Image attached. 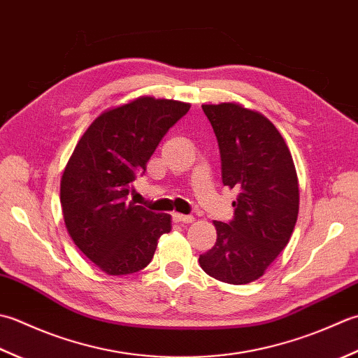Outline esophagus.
Masks as SVG:
<instances>
[{
  "label": "esophagus",
  "mask_w": 358,
  "mask_h": 358,
  "mask_svg": "<svg viewBox=\"0 0 358 358\" xmlns=\"http://www.w3.org/2000/svg\"><path fill=\"white\" fill-rule=\"evenodd\" d=\"M173 221L174 222H179V224H189L194 221L193 216H185V215H180V213H173Z\"/></svg>",
  "instance_id": "1"
}]
</instances>
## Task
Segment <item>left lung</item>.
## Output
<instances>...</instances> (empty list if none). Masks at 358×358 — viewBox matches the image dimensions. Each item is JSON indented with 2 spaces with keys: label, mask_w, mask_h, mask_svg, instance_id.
Listing matches in <instances>:
<instances>
[{
  "label": "left lung",
  "mask_w": 358,
  "mask_h": 358,
  "mask_svg": "<svg viewBox=\"0 0 358 358\" xmlns=\"http://www.w3.org/2000/svg\"><path fill=\"white\" fill-rule=\"evenodd\" d=\"M221 152L222 184L236 189L235 216L215 221L216 243L199 257L202 271L229 284H247L287 245L295 229L300 189L290 151L261 113L238 103L202 105Z\"/></svg>",
  "instance_id": "obj_1"
}]
</instances>
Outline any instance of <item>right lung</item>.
Wrapping results in <instances>:
<instances>
[{
	"instance_id": "obj_1",
	"label": "right lung",
	"mask_w": 358,
	"mask_h": 358,
	"mask_svg": "<svg viewBox=\"0 0 358 358\" xmlns=\"http://www.w3.org/2000/svg\"><path fill=\"white\" fill-rule=\"evenodd\" d=\"M189 103L138 97L101 113L80 138L60 184L64 224L76 245L108 275L147 267L171 216L127 202L159 142Z\"/></svg>"
}]
</instances>
